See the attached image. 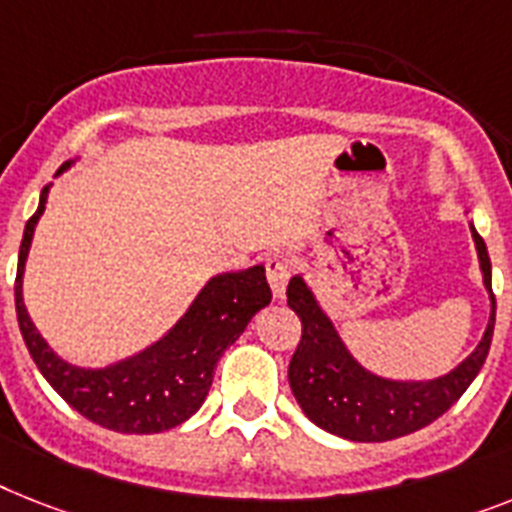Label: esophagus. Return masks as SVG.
I'll return each instance as SVG.
<instances>
[{
  "label": "esophagus",
  "instance_id": "obj_1",
  "mask_svg": "<svg viewBox=\"0 0 512 512\" xmlns=\"http://www.w3.org/2000/svg\"><path fill=\"white\" fill-rule=\"evenodd\" d=\"M290 274H293V259L282 251L269 253V259H266V280H269V287H272L277 301L285 298V287L287 280H290Z\"/></svg>",
  "mask_w": 512,
  "mask_h": 512
}]
</instances>
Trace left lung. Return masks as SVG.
Returning <instances> with one entry per match:
<instances>
[{"instance_id": "obj_1", "label": "left lung", "mask_w": 512, "mask_h": 512, "mask_svg": "<svg viewBox=\"0 0 512 512\" xmlns=\"http://www.w3.org/2000/svg\"><path fill=\"white\" fill-rule=\"evenodd\" d=\"M471 235L479 253L492 314L474 353L460 361L453 371H447L445 377L429 382H398L361 366L342 342L332 319L324 314L306 280L301 274L290 280L287 306L301 319L303 335L287 369V379L298 405L316 426L350 442H387L437 421L468 390V384L474 382L487 361L497 311L487 243L481 240L474 225Z\"/></svg>"}]
</instances>
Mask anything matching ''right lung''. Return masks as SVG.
<instances>
[{
	"label": "right lung",
	"instance_id": "obj_1",
	"mask_svg": "<svg viewBox=\"0 0 512 512\" xmlns=\"http://www.w3.org/2000/svg\"><path fill=\"white\" fill-rule=\"evenodd\" d=\"M70 164L73 162L62 164L57 175ZM49 188L52 185L41 190L36 214L25 225L15 277L18 324L38 371L80 416L112 432L156 434L183 424L204 405L222 353L243 335L256 311L272 301L264 266L211 277L162 340L104 369H83L49 348L23 301L25 259L38 219L46 209Z\"/></svg>",
	"mask_w": 512,
	"mask_h": 512
}]
</instances>
